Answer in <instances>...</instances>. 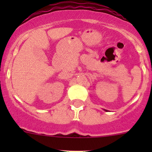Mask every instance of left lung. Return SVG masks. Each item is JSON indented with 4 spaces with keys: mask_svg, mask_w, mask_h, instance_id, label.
<instances>
[{
    "mask_svg": "<svg viewBox=\"0 0 152 152\" xmlns=\"http://www.w3.org/2000/svg\"><path fill=\"white\" fill-rule=\"evenodd\" d=\"M105 110V111H107V110Z\"/></svg>",
    "mask_w": 152,
    "mask_h": 152,
    "instance_id": "8db88e82",
    "label": "left lung"
}]
</instances>
